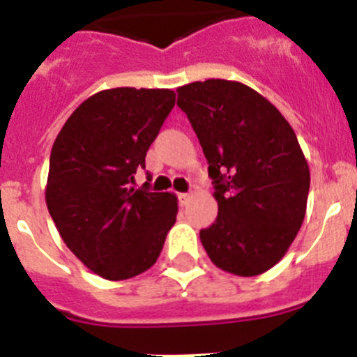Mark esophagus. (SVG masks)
Masks as SVG:
<instances>
[{
	"instance_id": "1",
	"label": "esophagus",
	"mask_w": 357,
	"mask_h": 357,
	"mask_svg": "<svg viewBox=\"0 0 357 357\" xmlns=\"http://www.w3.org/2000/svg\"><path fill=\"white\" fill-rule=\"evenodd\" d=\"M189 200H191V195H189V193H178V204H181L182 207L188 206Z\"/></svg>"
}]
</instances>
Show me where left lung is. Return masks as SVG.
Here are the masks:
<instances>
[{"mask_svg":"<svg viewBox=\"0 0 357 357\" xmlns=\"http://www.w3.org/2000/svg\"><path fill=\"white\" fill-rule=\"evenodd\" d=\"M176 93L218 202L202 245L223 272L261 275L284 257L304 222L311 181L304 151L277 107L241 82L211 78Z\"/></svg>","mask_w":357,"mask_h":357,"instance_id":"1","label":"left lung"}]
</instances>
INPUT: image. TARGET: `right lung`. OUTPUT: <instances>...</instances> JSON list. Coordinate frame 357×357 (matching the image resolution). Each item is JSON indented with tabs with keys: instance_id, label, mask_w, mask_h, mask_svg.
<instances>
[{
	"instance_id": "1",
	"label": "right lung",
	"mask_w": 357,
	"mask_h": 357,
	"mask_svg": "<svg viewBox=\"0 0 357 357\" xmlns=\"http://www.w3.org/2000/svg\"><path fill=\"white\" fill-rule=\"evenodd\" d=\"M173 105L172 89L100 91L53 143L46 206L69 250L103 279L146 272L175 225V195L132 185Z\"/></svg>"
}]
</instances>
